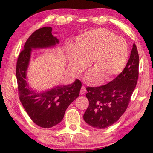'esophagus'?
Instances as JSON below:
<instances>
[{
    "instance_id": "1",
    "label": "esophagus",
    "mask_w": 153,
    "mask_h": 153,
    "mask_svg": "<svg viewBox=\"0 0 153 153\" xmlns=\"http://www.w3.org/2000/svg\"><path fill=\"white\" fill-rule=\"evenodd\" d=\"M86 92V88L85 86H82L81 90H80V94H84V93Z\"/></svg>"
}]
</instances>
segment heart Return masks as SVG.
I'll return each instance as SVG.
<instances>
[{
    "instance_id": "heart-1",
    "label": "heart",
    "mask_w": 153,
    "mask_h": 153,
    "mask_svg": "<svg viewBox=\"0 0 153 153\" xmlns=\"http://www.w3.org/2000/svg\"><path fill=\"white\" fill-rule=\"evenodd\" d=\"M69 63L74 70L79 73L94 62V67L85 75L84 81L89 85H97L104 78L111 81L120 74L129 55L126 40L103 28L85 32L77 40V46L69 47Z\"/></svg>"
}]
</instances>
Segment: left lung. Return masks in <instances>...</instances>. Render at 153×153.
<instances>
[{
  "label": "left lung",
  "mask_w": 153,
  "mask_h": 153,
  "mask_svg": "<svg viewBox=\"0 0 153 153\" xmlns=\"http://www.w3.org/2000/svg\"><path fill=\"white\" fill-rule=\"evenodd\" d=\"M139 56L135 44L123 71L108 84L86 88L89 106L84 120L96 129H105L118 121L128 108L138 78Z\"/></svg>",
  "instance_id": "left-lung-1"
}]
</instances>
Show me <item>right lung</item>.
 Here are the masks:
<instances>
[{
  "label": "right lung",
  "mask_w": 153,
  "mask_h": 153,
  "mask_svg": "<svg viewBox=\"0 0 153 153\" xmlns=\"http://www.w3.org/2000/svg\"><path fill=\"white\" fill-rule=\"evenodd\" d=\"M59 40L52 33L51 27L35 31L25 42L17 62L16 76L19 99L27 115L36 125L49 128L63 119L65 111L79 97L82 83L76 79L71 84L57 85L53 88L38 92L30 86L27 71L32 49L55 47Z\"/></svg>",
  "instance_id": "obj_1"
}]
</instances>
